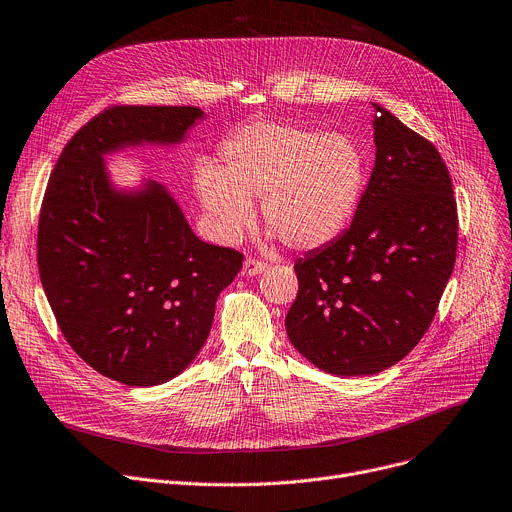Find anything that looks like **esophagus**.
<instances>
[{
  "label": "esophagus",
  "mask_w": 512,
  "mask_h": 512,
  "mask_svg": "<svg viewBox=\"0 0 512 512\" xmlns=\"http://www.w3.org/2000/svg\"><path fill=\"white\" fill-rule=\"evenodd\" d=\"M266 270V262L256 260V258H248L244 262V274L246 277H256V274H262Z\"/></svg>",
  "instance_id": "esophagus-1"
}]
</instances>
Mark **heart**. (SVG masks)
<instances>
[{
  "label": "heart",
  "instance_id": "1",
  "mask_svg": "<svg viewBox=\"0 0 512 512\" xmlns=\"http://www.w3.org/2000/svg\"><path fill=\"white\" fill-rule=\"evenodd\" d=\"M221 172L196 174L201 203L223 240L238 238L262 196V219L295 250L328 244L355 215L365 186V157L344 133L256 121L221 149Z\"/></svg>",
  "mask_w": 512,
  "mask_h": 512
}]
</instances>
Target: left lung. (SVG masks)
I'll return each instance as SVG.
<instances>
[{"instance_id": "left-lung-1", "label": "left lung", "mask_w": 512, "mask_h": 512, "mask_svg": "<svg viewBox=\"0 0 512 512\" xmlns=\"http://www.w3.org/2000/svg\"><path fill=\"white\" fill-rule=\"evenodd\" d=\"M375 166L350 227L297 260L287 336L318 369L375 375L435 318L455 266L457 203L441 153L373 104Z\"/></svg>"}]
</instances>
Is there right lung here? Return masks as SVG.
I'll use <instances>...</instances> for the list:
<instances>
[{
    "label": "right lung",
    "mask_w": 512,
    "mask_h": 512,
    "mask_svg": "<svg viewBox=\"0 0 512 512\" xmlns=\"http://www.w3.org/2000/svg\"><path fill=\"white\" fill-rule=\"evenodd\" d=\"M194 106H112L61 151L38 219V272L69 346L131 387L180 375L203 348L244 256L196 238L166 186L110 182L104 155L184 141Z\"/></svg>",
    "instance_id": "right-lung-1"
}]
</instances>
